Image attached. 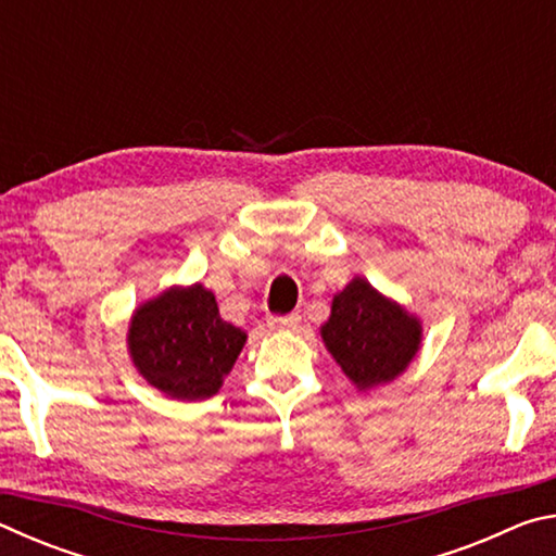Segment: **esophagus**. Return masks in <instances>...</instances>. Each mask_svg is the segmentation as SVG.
Wrapping results in <instances>:
<instances>
[{"label": "esophagus", "mask_w": 556, "mask_h": 556, "mask_svg": "<svg viewBox=\"0 0 556 556\" xmlns=\"http://www.w3.org/2000/svg\"><path fill=\"white\" fill-rule=\"evenodd\" d=\"M301 324V316L299 314H289V316H269V328H275V331H294Z\"/></svg>", "instance_id": "34e87169"}]
</instances>
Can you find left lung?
<instances>
[{
	"label": "left lung",
	"mask_w": 556,
	"mask_h": 556,
	"mask_svg": "<svg viewBox=\"0 0 556 556\" xmlns=\"http://www.w3.org/2000/svg\"><path fill=\"white\" fill-rule=\"evenodd\" d=\"M421 336L419 318L363 277L338 291L321 326L326 351L361 392L397 380L419 353Z\"/></svg>",
	"instance_id": "1"
}]
</instances>
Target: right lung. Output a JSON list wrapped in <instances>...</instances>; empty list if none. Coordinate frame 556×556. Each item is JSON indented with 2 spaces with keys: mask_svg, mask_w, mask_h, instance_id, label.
Instances as JSON below:
<instances>
[{
  "mask_svg": "<svg viewBox=\"0 0 556 556\" xmlns=\"http://www.w3.org/2000/svg\"><path fill=\"white\" fill-rule=\"evenodd\" d=\"M248 333L225 321L201 281L174 285L129 318L127 353L135 370L166 397L195 402L223 388Z\"/></svg>",
  "mask_w": 556,
  "mask_h": 556,
  "instance_id": "1",
  "label": "right lung"
}]
</instances>
